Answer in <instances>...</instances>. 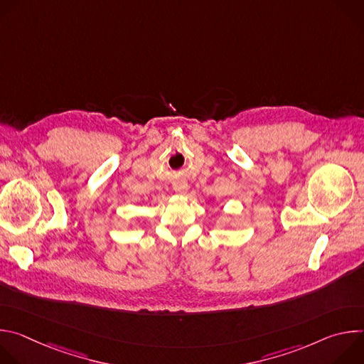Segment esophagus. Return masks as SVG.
<instances>
[{
  "mask_svg": "<svg viewBox=\"0 0 364 364\" xmlns=\"http://www.w3.org/2000/svg\"><path fill=\"white\" fill-rule=\"evenodd\" d=\"M174 190H176L177 193H183V191L186 190V186H184V184H178V186L174 187Z\"/></svg>",
  "mask_w": 364,
  "mask_h": 364,
  "instance_id": "obj_1",
  "label": "esophagus"
}]
</instances>
